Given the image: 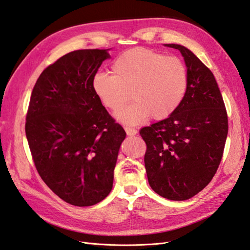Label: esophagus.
Here are the masks:
<instances>
[{
	"instance_id": "esophagus-1",
	"label": "esophagus",
	"mask_w": 250,
	"mask_h": 250,
	"mask_svg": "<svg viewBox=\"0 0 250 250\" xmlns=\"http://www.w3.org/2000/svg\"><path fill=\"white\" fill-rule=\"evenodd\" d=\"M125 130L126 132V135H129V136H133V135L137 134V131L133 128H129V126H125Z\"/></svg>"
}]
</instances>
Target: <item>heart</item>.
<instances>
[{"mask_svg":"<svg viewBox=\"0 0 250 250\" xmlns=\"http://www.w3.org/2000/svg\"><path fill=\"white\" fill-rule=\"evenodd\" d=\"M111 68L114 74H95L92 89L105 107L115 113L131 93L136 102L117 114L124 124L137 125L149 117L167 119L179 108L187 94L188 68L177 57L133 48L117 58Z\"/></svg>","mask_w":250,"mask_h":250,"instance_id":"b5f03b06","label":"heart"}]
</instances>
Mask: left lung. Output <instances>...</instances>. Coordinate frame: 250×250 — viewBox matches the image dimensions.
Segmentation results:
<instances>
[{
  "label": "left lung",
  "mask_w": 250,
  "mask_h": 250,
  "mask_svg": "<svg viewBox=\"0 0 250 250\" xmlns=\"http://www.w3.org/2000/svg\"><path fill=\"white\" fill-rule=\"evenodd\" d=\"M178 49L188 68L189 84L182 105L168 118L141 129L148 183L163 198L185 201L213 179L224 156L228 114L214 74L193 52Z\"/></svg>",
  "instance_id": "obj_1"
}]
</instances>
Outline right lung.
Wrapping results in <instances>:
<instances>
[{
	"mask_svg": "<svg viewBox=\"0 0 250 250\" xmlns=\"http://www.w3.org/2000/svg\"><path fill=\"white\" fill-rule=\"evenodd\" d=\"M107 50H75L47 66L26 111L25 134L37 172L75 206L94 205L109 194L125 137L92 89L93 76L110 57Z\"/></svg>",
	"mask_w": 250,
	"mask_h": 250,
	"instance_id": "obj_1",
	"label": "right lung"
}]
</instances>
